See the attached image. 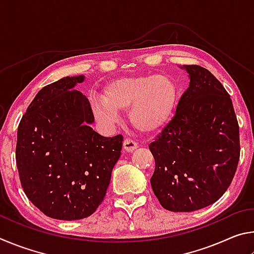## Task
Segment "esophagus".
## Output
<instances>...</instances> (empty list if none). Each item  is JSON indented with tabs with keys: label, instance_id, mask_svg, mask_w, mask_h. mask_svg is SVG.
I'll use <instances>...</instances> for the list:
<instances>
[{
	"label": "esophagus",
	"instance_id": "obj_1",
	"mask_svg": "<svg viewBox=\"0 0 254 254\" xmlns=\"http://www.w3.org/2000/svg\"><path fill=\"white\" fill-rule=\"evenodd\" d=\"M136 148H137V143L135 142L134 140L128 139V137H127V139L123 141V149L126 150V151L132 152V151H134Z\"/></svg>",
	"mask_w": 254,
	"mask_h": 254
}]
</instances>
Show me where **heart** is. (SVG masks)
Returning a JSON list of instances; mask_svg holds the SVG:
<instances>
[{"label":"heart","mask_w":254,"mask_h":254,"mask_svg":"<svg viewBox=\"0 0 254 254\" xmlns=\"http://www.w3.org/2000/svg\"><path fill=\"white\" fill-rule=\"evenodd\" d=\"M103 97L91 101L98 121L111 126L118 121L120 111L127 110L133 127L152 133L165 127L177 104V87L167 76H128L107 83Z\"/></svg>","instance_id":"heart-1"}]
</instances>
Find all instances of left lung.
I'll return each mask as SVG.
<instances>
[{
	"instance_id": "1",
	"label": "left lung",
	"mask_w": 254,
	"mask_h": 254,
	"mask_svg": "<svg viewBox=\"0 0 254 254\" xmlns=\"http://www.w3.org/2000/svg\"><path fill=\"white\" fill-rule=\"evenodd\" d=\"M183 68L189 87L173 120L149 144L156 162L152 190L171 212H192L220 199L240 159L239 123L229 93L206 68Z\"/></svg>"
}]
</instances>
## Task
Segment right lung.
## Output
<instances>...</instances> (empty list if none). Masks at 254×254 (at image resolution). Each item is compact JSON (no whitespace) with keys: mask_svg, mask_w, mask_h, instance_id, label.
I'll use <instances>...</instances> for the list:
<instances>
[{"mask_svg":"<svg viewBox=\"0 0 254 254\" xmlns=\"http://www.w3.org/2000/svg\"><path fill=\"white\" fill-rule=\"evenodd\" d=\"M84 76L64 77L41 88L18 127L15 160L23 190L51 218L81 220L104 199L123 135L91 127L88 98L74 89Z\"/></svg>","mask_w":254,"mask_h":254,"instance_id":"right-lung-1","label":"right lung"}]
</instances>
